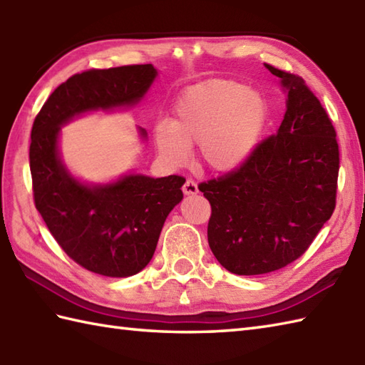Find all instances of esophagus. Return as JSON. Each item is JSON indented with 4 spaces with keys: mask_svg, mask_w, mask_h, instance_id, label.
Listing matches in <instances>:
<instances>
[{
    "mask_svg": "<svg viewBox=\"0 0 365 365\" xmlns=\"http://www.w3.org/2000/svg\"><path fill=\"white\" fill-rule=\"evenodd\" d=\"M183 192L187 196H191V195H197L199 190H197V183L192 180V178H187V182L183 183Z\"/></svg>",
    "mask_w": 365,
    "mask_h": 365,
    "instance_id": "34e87169",
    "label": "esophagus"
}]
</instances>
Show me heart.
Returning <instances> with one entry per match:
<instances>
[{"label":"heart","mask_w":365,"mask_h":365,"mask_svg":"<svg viewBox=\"0 0 365 365\" xmlns=\"http://www.w3.org/2000/svg\"><path fill=\"white\" fill-rule=\"evenodd\" d=\"M268 120L267 98L234 80H207L182 92L174 120L153 127V143L169 165L188 160L199 144V160L213 173L243 166L259 145Z\"/></svg>","instance_id":"obj_1"}]
</instances>
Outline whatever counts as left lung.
Returning a JSON list of instances; mask_svg holds the SVG:
<instances>
[{"label": "left lung", "mask_w": 365, "mask_h": 365, "mask_svg": "<svg viewBox=\"0 0 365 365\" xmlns=\"http://www.w3.org/2000/svg\"><path fill=\"white\" fill-rule=\"evenodd\" d=\"M265 67L287 92L277 133L263 139L243 166L199 185L212 205L210 250L240 276L271 273L301 257L336 208L332 122L301 76Z\"/></svg>", "instance_id": "8db88e82"}]
</instances>
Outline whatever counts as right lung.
Returning a JSON list of instances; mask_svg holds the SVG:
<instances>
[{"mask_svg": "<svg viewBox=\"0 0 365 365\" xmlns=\"http://www.w3.org/2000/svg\"><path fill=\"white\" fill-rule=\"evenodd\" d=\"M157 73L152 64L76 73L53 91L31 130L36 208L68 257L92 273L128 277L145 268L168 215L183 199L185 178L128 174L105 185L83 183L61 160L59 131L84 113L138 105ZM138 130L145 139V130Z\"/></svg>", "mask_w": 365, "mask_h": 365, "instance_id": "obj_1", "label": "right lung"}]
</instances>
